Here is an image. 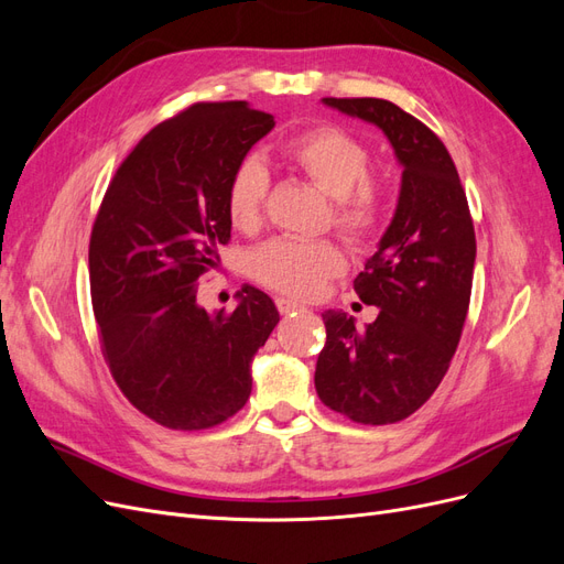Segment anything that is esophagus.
Wrapping results in <instances>:
<instances>
[{
    "label": "esophagus",
    "mask_w": 564,
    "mask_h": 564,
    "mask_svg": "<svg viewBox=\"0 0 564 564\" xmlns=\"http://www.w3.org/2000/svg\"><path fill=\"white\" fill-rule=\"evenodd\" d=\"M275 303H278V311H280L282 315H294V313H299V311H305L301 303H296V301H292V299H278Z\"/></svg>",
    "instance_id": "obj_1"
}]
</instances>
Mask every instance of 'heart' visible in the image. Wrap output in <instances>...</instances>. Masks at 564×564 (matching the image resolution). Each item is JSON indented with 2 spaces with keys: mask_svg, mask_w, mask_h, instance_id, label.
Listing matches in <instances>:
<instances>
[{
  "mask_svg": "<svg viewBox=\"0 0 564 564\" xmlns=\"http://www.w3.org/2000/svg\"><path fill=\"white\" fill-rule=\"evenodd\" d=\"M284 158L334 199V226L350 242L373 240L383 224V195L369 176V150L360 139L336 127H317L289 141ZM268 185V172L259 160L249 158L237 164L226 195L228 218L237 230L253 232L263 224ZM344 270L346 253L329 240L280 237L251 256L256 280L296 299L322 294L327 282Z\"/></svg>",
  "mask_w": 564,
  "mask_h": 564,
  "instance_id": "obj_1",
  "label": "heart"
}]
</instances>
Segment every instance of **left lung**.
Wrapping results in <instances>:
<instances>
[{
    "instance_id": "left-lung-1",
    "label": "left lung",
    "mask_w": 564,
    "mask_h": 564,
    "mask_svg": "<svg viewBox=\"0 0 564 564\" xmlns=\"http://www.w3.org/2000/svg\"><path fill=\"white\" fill-rule=\"evenodd\" d=\"M379 127L402 166L395 214L355 278L379 315L365 329L344 311L327 327L317 367L319 400L357 423L383 425L414 414L445 377L468 315L475 230L449 152L437 135L383 98H322Z\"/></svg>"
}]
</instances>
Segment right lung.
I'll use <instances>...</instances> for the list:
<instances>
[{
  "label": "right lung",
  "mask_w": 564,
  "mask_h": 564,
  "mask_svg": "<svg viewBox=\"0 0 564 564\" xmlns=\"http://www.w3.org/2000/svg\"><path fill=\"white\" fill-rule=\"evenodd\" d=\"M272 127L247 100L187 108L143 135L96 216L89 278L100 346L127 400L166 429H212L240 412L253 355L280 322L272 299L249 284L232 313L197 303L199 278L230 240V176Z\"/></svg>",
  "instance_id": "right-lung-1"
}]
</instances>
